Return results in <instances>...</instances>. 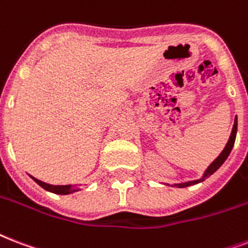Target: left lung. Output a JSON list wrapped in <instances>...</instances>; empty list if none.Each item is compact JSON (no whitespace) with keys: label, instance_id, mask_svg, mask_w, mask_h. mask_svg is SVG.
<instances>
[{"label":"left lung","instance_id":"8db88e82","mask_svg":"<svg viewBox=\"0 0 248 248\" xmlns=\"http://www.w3.org/2000/svg\"><path fill=\"white\" fill-rule=\"evenodd\" d=\"M237 126H238V121H237V117H235V120H234V124H233V130H232V134H230V138L226 145H225L224 151L221 152L220 156L215 160V161L211 164V165L208 166L207 170L204 171V174L202 178L199 179H195V181H190V182H185V183H179V185H174L177 187H187V186H191V185H196V183H200L203 182L204 179L208 178L209 175H212L215 171H216L218 168H220L222 164L225 162V160L228 158V156L230 155L232 152V149H233V145H234V141H235V137H237Z\"/></svg>","mask_w":248,"mask_h":248}]
</instances>
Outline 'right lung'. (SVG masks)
<instances>
[{
    "label": "right lung",
    "mask_w": 248,
    "mask_h": 248,
    "mask_svg": "<svg viewBox=\"0 0 248 248\" xmlns=\"http://www.w3.org/2000/svg\"><path fill=\"white\" fill-rule=\"evenodd\" d=\"M32 179H33L39 186L43 187L44 190L53 192V194H58V195H67V194H73V192L78 191L79 190V188H75V187L71 186V185H65V186H53V185H49V183L41 182V181L33 178V177H32Z\"/></svg>",
    "instance_id": "add662e5"
}]
</instances>
